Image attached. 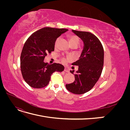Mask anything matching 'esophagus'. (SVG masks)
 Listing matches in <instances>:
<instances>
[{
	"mask_svg": "<svg viewBox=\"0 0 130 130\" xmlns=\"http://www.w3.org/2000/svg\"><path fill=\"white\" fill-rule=\"evenodd\" d=\"M64 71L65 72H67V73H69V69H68V68L65 67L64 70Z\"/></svg>",
	"mask_w": 130,
	"mask_h": 130,
	"instance_id": "obj_1",
	"label": "esophagus"
}]
</instances>
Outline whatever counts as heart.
Masks as SVG:
<instances>
[{
	"mask_svg": "<svg viewBox=\"0 0 130 130\" xmlns=\"http://www.w3.org/2000/svg\"><path fill=\"white\" fill-rule=\"evenodd\" d=\"M59 40V38H57L56 42H55V45L57 44V43L58 42ZM69 43L70 45H78V44H79V42H80V40L79 38H78V37L76 36H75V35H70L69 36ZM72 60V58L71 57H67V58H62V62L63 63H67L68 61H70Z\"/></svg>",
	"mask_w": 130,
	"mask_h": 130,
	"instance_id": "b5f03b06",
	"label": "heart"
}]
</instances>
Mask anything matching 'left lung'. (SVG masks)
Returning a JSON list of instances; mask_svg holds the SVG:
<instances>
[{"mask_svg": "<svg viewBox=\"0 0 130 130\" xmlns=\"http://www.w3.org/2000/svg\"><path fill=\"white\" fill-rule=\"evenodd\" d=\"M83 42V49L78 60L73 65L78 66L75 81L66 85L67 89L75 94H82L91 89L99 80L103 69L104 52L103 45L95 35L89 32L72 30ZM74 70L70 72L74 74Z\"/></svg>", "mask_w": 130, "mask_h": 130, "instance_id": "1", "label": "left lung"}]
</instances>
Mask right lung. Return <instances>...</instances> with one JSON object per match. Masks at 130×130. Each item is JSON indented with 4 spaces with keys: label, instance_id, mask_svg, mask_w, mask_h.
Returning a JSON list of instances; mask_svg holds the SVG:
<instances>
[{
    "label": "right lung",
    "instance_id": "1",
    "mask_svg": "<svg viewBox=\"0 0 130 130\" xmlns=\"http://www.w3.org/2000/svg\"><path fill=\"white\" fill-rule=\"evenodd\" d=\"M68 30L46 27L36 31L26 40L21 55V69L23 78L30 87H44L54 72L64 70L63 65L50 64L44 60L47 54L54 51L57 38Z\"/></svg>",
    "mask_w": 130,
    "mask_h": 130
}]
</instances>
